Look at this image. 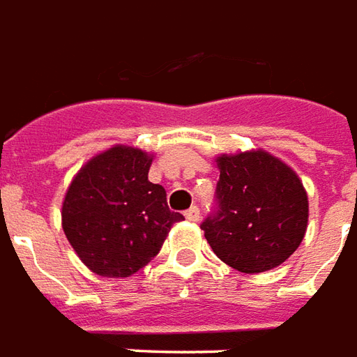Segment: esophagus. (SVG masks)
Listing matches in <instances>:
<instances>
[{"label": "esophagus", "instance_id": "obj_1", "mask_svg": "<svg viewBox=\"0 0 357 357\" xmlns=\"http://www.w3.org/2000/svg\"><path fill=\"white\" fill-rule=\"evenodd\" d=\"M184 217L192 220V222H197L199 220V209H197L196 205H192L188 211H184Z\"/></svg>", "mask_w": 357, "mask_h": 357}]
</instances>
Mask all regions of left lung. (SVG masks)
<instances>
[{"mask_svg": "<svg viewBox=\"0 0 357 357\" xmlns=\"http://www.w3.org/2000/svg\"><path fill=\"white\" fill-rule=\"evenodd\" d=\"M217 211L202 222L218 259L243 274L280 266L301 245L308 196L293 169L264 150L217 158Z\"/></svg>", "mask_w": 357, "mask_h": 357, "instance_id": "1", "label": "left lung"}]
</instances>
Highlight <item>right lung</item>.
I'll return each mask as SVG.
<instances>
[{"mask_svg": "<svg viewBox=\"0 0 357 357\" xmlns=\"http://www.w3.org/2000/svg\"><path fill=\"white\" fill-rule=\"evenodd\" d=\"M152 155L118 146L89 160L68 186L62 228L91 272L129 278L160 253L181 213L167 207V194L148 181Z\"/></svg>", "mask_w": 357, "mask_h": 357, "instance_id": "right-lung-1", "label": "right lung"}]
</instances>
